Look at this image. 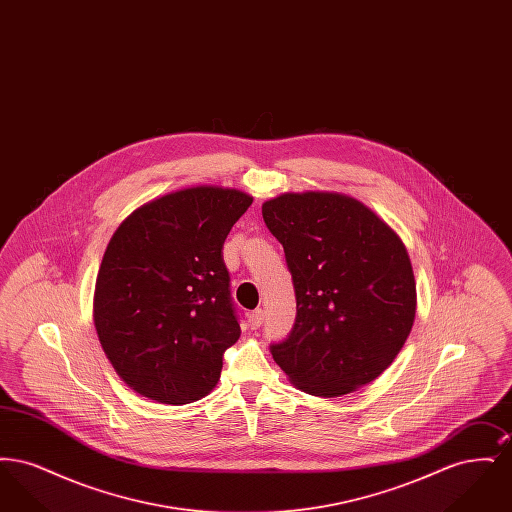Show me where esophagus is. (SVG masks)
<instances>
[{
    "label": "esophagus",
    "instance_id": "obj_1",
    "mask_svg": "<svg viewBox=\"0 0 512 512\" xmlns=\"http://www.w3.org/2000/svg\"><path fill=\"white\" fill-rule=\"evenodd\" d=\"M263 320H265L263 309H255L253 313H249V326H251L253 330H257V328L263 324Z\"/></svg>",
    "mask_w": 512,
    "mask_h": 512
}]
</instances>
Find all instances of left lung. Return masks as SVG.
Segmentation results:
<instances>
[{
  "instance_id": "1",
  "label": "left lung",
  "mask_w": 512,
  "mask_h": 512,
  "mask_svg": "<svg viewBox=\"0 0 512 512\" xmlns=\"http://www.w3.org/2000/svg\"><path fill=\"white\" fill-rule=\"evenodd\" d=\"M263 219L292 272L297 315L272 359L293 386L340 397L378 378L411 334L416 284L399 236L361 201L282 194Z\"/></svg>"
}]
</instances>
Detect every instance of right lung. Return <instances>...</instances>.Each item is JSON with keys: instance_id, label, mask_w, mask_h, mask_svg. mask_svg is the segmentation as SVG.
<instances>
[{"instance_id": "add662e5", "label": "right lung", "mask_w": 512, "mask_h": 512, "mask_svg": "<svg viewBox=\"0 0 512 512\" xmlns=\"http://www.w3.org/2000/svg\"><path fill=\"white\" fill-rule=\"evenodd\" d=\"M251 203L240 190L195 186L122 220L99 267L94 324L128 388L184 405L217 386L242 334L222 245Z\"/></svg>"}]
</instances>
